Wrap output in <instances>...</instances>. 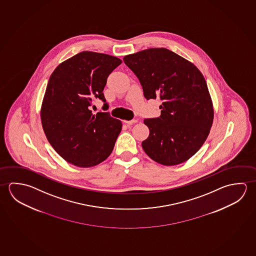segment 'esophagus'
<instances>
[{"label":"esophagus","mask_w":256,"mask_h":256,"mask_svg":"<svg viewBox=\"0 0 256 256\" xmlns=\"http://www.w3.org/2000/svg\"><path fill=\"white\" fill-rule=\"evenodd\" d=\"M138 122V120H136V119H134V120H130V121H124L126 124H128V126H130V124H136Z\"/></svg>","instance_id":"34e87169"}]
</instances>
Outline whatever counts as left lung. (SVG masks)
I'll list each match as a JSON object with an SVG mask.
<instances>
[{"instance_id":"8db88e82","label":"left lung","mask_w":256,"mask_h":256,"mask_svg":"<svg viewBox=\"0 0 256 256\" xmlns=\"http://www.w3.org/2000/svg\"><path fill=\"white\" fill-rule=\"evenodd\" d=\"M147 100L162 101L160 116L145 119L150 135L142 143L152 160L164 166L188 160L207 139L212 101L204 75L191 62L166 48H150L124 57Z\"/></svg>"}]
</instances>
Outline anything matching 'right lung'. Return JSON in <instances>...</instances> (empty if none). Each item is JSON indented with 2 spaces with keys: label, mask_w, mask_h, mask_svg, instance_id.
I'll use <instances>...</instances> for the list:
<instances>
[{
  "label": "right lung",
  "mask_w": 256,
  "mask_h": 256,
  "mask_svg": "<svg viewBox=\"0 0 256 256\" xmlns=\"http://www.w3.org/2000/svg\"><path fill=\"white\" fill-rule=\"evenodd\" d=\"M121 64L117 57L84 51L62 62L50 76L41 106L42 126L54 150L72 165H98L113 150L122 122L108 112L93 114L90 106L95 98L106 102L108 77ZM108 106L104 103L102 108Z\"/></svg>",
  "instance_id": "right-lung-1"
}]
</instances>
